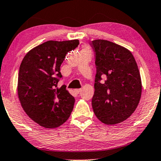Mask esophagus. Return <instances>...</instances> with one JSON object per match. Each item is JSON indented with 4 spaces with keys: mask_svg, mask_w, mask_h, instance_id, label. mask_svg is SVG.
Returning a JSON list of instances; mask_svg holds the SVG:
<instances>
[{
    "mask_svg": "<svg viewBox=\"0 0 161 161\" xmlns=\"http://www.w3.org/2000/svg\"><path fill=\"white\" fill-rule=\"evenodd\" d=\"M81 91H82V89L81 88H76V89H74V92L76 93H79V92H80Z\"/></svg>",
    "mask_w": 161,
    "mask_h": 161,
    "instance_id": "1",
    "label": "esophagus"
}]
</instances>
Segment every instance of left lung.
<instances>
[{
	"label": "left lung",
	"mask_w": 161,
	"mask_h": 161,
	"mask_svg": "<svg viewBox=\"0 0 161 161\" xmlns=\"http://www.w3.org/2000/svg\"><path fill=\"white\" fill-rule=\"evenodd\" d=\"M91 45L96 65L93 112L105 124L121 123L134 113L141 99L142 84L136 59L127 48L108 40H95ZM102 76L106 80L100 83Z\"/></svg>",
	"instance_id": "8db88e82"
}]
</instances>
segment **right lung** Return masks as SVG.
I'll return each mask as SVG.
<instances>
[{
	"instance_id": "add662e5",
	"label": "right lung",
	"mask_w": 161,
	"mask_h": 161,
	"mask_svg": "<svg viewBox=\"0 0 161 161\" xmlns=\"http://www.w3.org/2000/svg\"><path fill=\"white\" fill-rule=\"evenodd\" d=\"M78 40H49L30 50L21 62L18 94L30 119L41 127L57 128L70 117L75 99L65 85L57 86L62 78L60 65Z\"/></svg>"
}]
</instances>
